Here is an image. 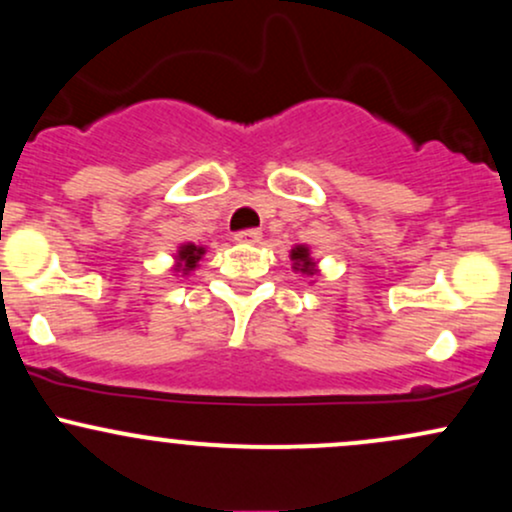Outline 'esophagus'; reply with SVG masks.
Returning <instances> with one entry per match:
<instances>
[{
    "mask_svg": "<svg viewBox=\"0 0 512 512\" xmlns=\"http://www.w3.org/2000/svg\"><path fill=\"white\" fill-rule=\"evenodd\" d=\"M236 240L245 245H257L262 240V231H257V228H248V231L236 233Z\"/></svg>",
    "mask_w": 512,
    "mask_h": 512,
    "instance_id": "obj_1",
    "label": "esophagus"
}]
</instances>
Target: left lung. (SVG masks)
Instances as JSON below:
<instances>
[{
  "label": "left lung",
  "instance_id": "1",
  "mask_svg": "<svg viewBox=\"0 0 512 512\" xmlns=\"http://www.w3.org/2000/svg\"><path fill=\"white\" fill-rule=\"evenodd\" d=\"M291 260H293V269L301 274H308L313 276L317 269H315V260L310 257V250L305 248V245H296V248L291 250Z\"/></svg>",
  "mask_w": 512,
  "mask_h": 512
}]
</instances>
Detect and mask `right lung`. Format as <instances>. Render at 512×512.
Listing matches in <instances>:
<instances>
[{
    "label": "right lung",
    "instance_id": "obj_1",
    "mask_svg": "<svg viewBox=\"0 0 512 512\" xmlns=\"http://www.w3.org/2000/svg\"><path fill=\"white\" fill-rule=\"evenodd\" d=\"M204 252H207V250H204L202 245H195V243L180 245L178 255H175V272L190 274L192 269H195L199 264V260H202Z\"/></svg>",
    "mask_w": 512,
    "mask_h": 512
}]
</instances>
